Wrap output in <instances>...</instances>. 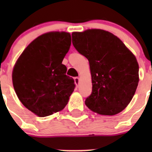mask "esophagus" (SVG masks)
<instances>
[{"instance_id":"esophagus-1","label":"esophagus","mask_w":152,"mask_h":152,"mask_svg":"<svg viewBox=\"0 0 152 152\" xmlns=\"http://www.w3.org/2000/svg\"><path fill=\"white\" fill-rule=\"evenodd\" d=\"M79 81H80V78H79L78 77H75V83L76 84V85H77V86H78Z\"/></svg>"}]
</instances>
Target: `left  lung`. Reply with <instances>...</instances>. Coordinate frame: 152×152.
Here are the masks:
<instances>
[{
	"label": "left lung",
	"mask_w": 152,
	"mask_h": 152,
	"mask_svg": "<svg viewBox=\"0 0 152 152\" xmlns=\"http://www.w3.org/2000/svg\"><path fill=\"white\" fill-rule=\"evenodd\" d=\"M76 50L89 61L92 92L86 106L100 115L113 116L123 110L139 84V64L118 37L102 29L72 33Z\"/></svg>",
	"instance_id": "obj_1"
}]
</instances>
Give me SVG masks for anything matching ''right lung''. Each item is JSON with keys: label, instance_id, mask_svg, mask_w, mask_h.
I'll use <instances>...</instances> for the list:
<instances>
[{"label": "right lung", "instance_id": "obj_1", "mask_svg": "<svg viewBox=\"0 0 152 152\" xmlns=\"http://www.w3.org/2000/svg\"><path fill=\"white\" fill-rule=\"evenodd\" d=\"M72 43L64 32L45 33L33 40L14 65L13 88L21 103L40 117L61 111L75 88L62 64Z\"/></svg>", "mask_w": 152, "mask_h": 152}]
</instances>
